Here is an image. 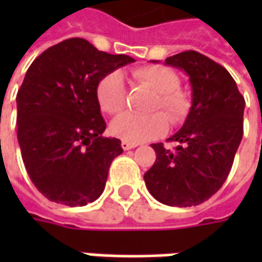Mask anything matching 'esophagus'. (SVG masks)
Masks as SVG:
<instances>
[{"label": "esophagus", "mask_w": 262, "mask_h": 262, "mask_svg": "<svg viewBox=\"0 0 262 262\" xmlns=\"http://www.w3.org/2000/svg\"><path fill=\"white\" fill-rule=\"evenodd\" d=\"M121 146H122V148H124V150H131V148H134V147H137V144H133V143H128V141H122V143H121Z\"/></svg>", "instance_id": "obj_1"}]
</instances>
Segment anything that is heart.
<instances>
[{"label": "heart", "instance_id": "obj_1", "mask_svg": "<svg viewBox=\"0 0 262 262\" xmlns=\"http://www.w3.org/2000/svg\"><path fill=\"white\" fill-rule=\"evenodd\" d=\"M133 78L137 83L151 89L156 93V99L153 102L151 109H160L170 124H181L189 114L191 99L182 89H179L181 80L175 71L170 70L169 67H138L133 71ZM125 96L124 80L122 76L116 71L102 77L96 87V97L99 106L109 115H116L124 109ZM164 117L162 114H153L150 116L124 114L112 121L111 133L118 138L133 144L155 140L166 133L167 117Z\"/></svg>", "mask_w": 262, "mask_h": 262}]
</instances>
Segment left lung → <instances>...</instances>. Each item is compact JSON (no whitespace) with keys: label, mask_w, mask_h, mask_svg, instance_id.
I'll return each instance as SVG.
<instances>
[{"label":"left lung","mask_w":262,"mask_h":262,"mask_svg":"<svg viewBox=\"0 0 262 262\" xmlns=\"http://www.w3.org/2000/svg\"><path fill=\"white\" fill-rule=\"evenodd\" d=\"M184 70L192 87V106L185 124L169 140L151 144L156 162L144 173L151 195L172 207L198 206L214 195L227 179L244 136L245 99L225 67L196 51L166 58Z\"/></svg>","instance_id":"8db88e82"}]
</instances>
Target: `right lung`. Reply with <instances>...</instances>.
Segmentation results:
<instances>
[{"mask_svg": "<svg viewBox=\"0 0 262 262\" xmlns=\"http://www.w3.org/2000/svg\"><path fill=\"white\" fill-rule=\"evenodd\" d=\"M134 62L71 37L48 48L26 73L17 93V140L27 175L39 192L59 204L86 206L105 189L118 138L103 137L96 97L100 78Z\"/></svg>", "mask_w": 262, "mask_h": 262, "instance_id": "1", "label": "right lung"}]
</instances>
